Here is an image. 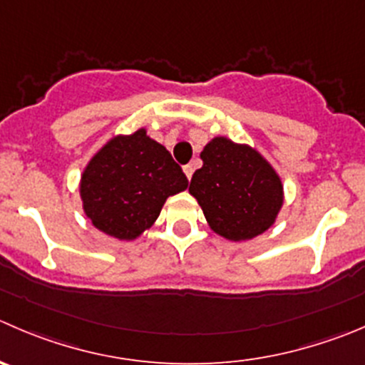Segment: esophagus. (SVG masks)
Wrapping results in <instances>:
<instances>
[{
	"label": "esophagus",
	"mask_w": 365,
	"mask_h": 365,
	"mask_svg": "<svg viewBox=\"0 0 365 365\" xmlns=\"http://www.w3.org/2000/svg\"><path fill=\"white\" fill-rule=\"evenodd\" d=\"M183 173H185V176L187 178H192V173H194V168H192V164H187V165H183Z\"/></svg>",
	"instance_id": "obj_1"
}]
</instances>
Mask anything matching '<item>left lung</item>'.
<instances>
[{
	"mask_svg": "<svg viewBox=\"0 0 365 365\" xmlns=\"http://www.w3.org/2000/svg\"><path fill=\"white\" fill-rule=\"evenodd\" d=\"M201 160L203 168L192 175L189 192L215 233L246 240L274 222L284 187L257 151L215 137L201 151Z\"/></svg>",
	"mask_w": 365,
	"mask_h": 365,
	"instance_id": "left-lung-1",
	"label": "left lung"
}]
</instances>
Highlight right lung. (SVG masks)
<instances>
[{
	"label": "right lung",
	"instance_id": "1",
	"mask_svg": "<svg viewBox=\"0 0 365 365\" xmlns=\"http://www.w3.org/2000/svg\"><path fill=\"white\" fill-rule=\"evenodd\" d=\"M189 180L162 144L144 130L112 139L81 176V200L96 228L128 240L150 228L168 196Z\"/></svg>",
	"mask_w": 365,
	"mask_h": 365
}]
</instances>
